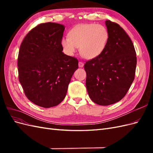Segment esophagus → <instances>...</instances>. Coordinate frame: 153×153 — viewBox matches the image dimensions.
Here are the masks:
<instances>
[{"label": "esophagus", "instance_id": "1", "mask_svg": "<svg viewBox=\"0 0 153 153\" xmlns=\"http://www.w3.org/2000/svg\"><path fill=\"white\" fill-rule=\"evenodd\" d=\"M84 66V64L82 62H78V66H79V68H83Z\"/></svg>", "mask_w": 153, "mask_h": 153}]
</instances>
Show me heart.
<instances>
[{
	"instance_id": "heart-1",
	"label": "heart",
	"mask_w": 153,
	"mask_h": 153,
	"mask_svg": "<svg viewBox=\"0 0 153 153\" xmlns=\"http://www.w3.org/2000/svg\"><path fill=\"white\" fill-rule=\"evenodd\" d=\"M108 32L100 24H85L77 25L69 32V38L64 37L61 45L68 55L73 56L80 47L85 58L92 59L101 54L107 44Z\"/></svg>"
}]
</instances>
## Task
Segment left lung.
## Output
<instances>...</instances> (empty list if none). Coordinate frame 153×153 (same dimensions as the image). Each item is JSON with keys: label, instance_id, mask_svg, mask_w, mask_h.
I'll return each instance as SVG.
<instances>
[{"label": "left lung", "instance_id": "left-lung-1", "mask_svg": "<svg viewBox=\"0 0 153 153\" xmlns=\"http://www.w3.org/2000/svg\"><path fill=\"white\" fill-rule=\"evenodd\" d=\"M108 40L98 57L86 62V87L91 100L100 105L118 102L135 78L137 57L130 38L117 24L105 21Z\"/></svg>", "mask_w": 153, "mask_h": 153}]
</instances>
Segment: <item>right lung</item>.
<instances>
[{"label": "right lung", "instance_id": "add662e5", "mask_svg": "<svg viewBox=\"0 0 153 153\" xmlns=\"http://www.w3.org/2000/svg\"><path fill=\"white\" fill-rule=\"evenodd\" d=\"M65 27L45 23L32 29L21 44L18 58L19 81L25 94L41 107L58 105L65 98L78 60L62 52Z\"/></svg>", "mask_w": 153, "mask_h": 153}]
</instances>
